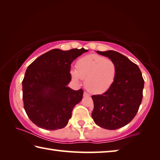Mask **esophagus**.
Instances as JSON below:
<instances>
[{"label": "esophagus", "mask_w": 160, "mask_h": 160, "mask_svg": "<svg viewBox=\"0 0 160 160\" xmlns=\"http://www.w3.org/2000/svg\"><path fill=\"white\" fill-rule=\"evenodd\" d=\"M83 96H84V97H90V94H88V93L85 92L83 93Z\"/></svg>", "instance_id": "esophagus-1"}]
</instances>
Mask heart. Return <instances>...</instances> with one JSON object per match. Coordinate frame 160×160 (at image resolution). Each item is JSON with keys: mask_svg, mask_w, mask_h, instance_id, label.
Listing matches in <instances>:
<instances>
[{"mask_svg": "<svg viewBox=\"0 0 160 160\" xmlns=\"http://www.w3.org/2000/svg\"><path fill=\"white\" fill-rule=\"evenodd\" d=\"M72 79L85 80L87 90L92 94L107 92L114 82L116 66L114 62L104 56L90 54L77 61L76 69L71 70Z\"/></svg>", "mask_w": 160, "mask_h": 160, "instance_id": "obj_1", "label": "heart"}]
</instances>
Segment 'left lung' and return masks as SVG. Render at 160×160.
I'll list each match as a JSON object with an SVG mask.
<instances>
[{"instance_id":"obj_1","label":"left lung","mask_w":160,"mask_h":160,"mask_svg":"<svg viewBox=\"0 0 160 160\" xmlns=\"http://www.w3.org/2000/svg\"><path fill=\"white\" fill-rule=\"evenodd\" d=\"M97 53L114 62L116 75L106 92L92 97V117L101 128L116 130L127 125L136 115L142 99L144 80L138 66L126 56L112 50Z\"/></svg>"}]
</instances>
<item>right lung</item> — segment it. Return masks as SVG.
<instances>
[{
	"label": "right lung",
	"mask_w": 160,
	"mask_h": 160,
	"mask_svg": "<svg viewBox=\"0 0 160 160\" xmlns=\"http://www.w3.org/2000/svg\"><path fill=\"white\" fill-rule=\"evenodd\" d=\"M88 50L54 48L42 54L27 69L22 81L24 109L35 125L48 131L67 126L74 107L82 99L83 90H73L70 64Z\"/></svg>",
	"instance_id": "add662e5"
}]
</instances>
